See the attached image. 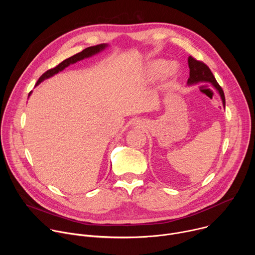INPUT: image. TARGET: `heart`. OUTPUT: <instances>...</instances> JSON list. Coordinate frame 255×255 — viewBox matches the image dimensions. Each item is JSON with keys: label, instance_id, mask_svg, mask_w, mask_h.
<instances>
[{"label": "heart", "instance_id": "b5f03b06", "mask_svg": "<svg viewBox=\"0 0 255 255\" xmlns=\"http://www.w3.org/2000/svg\"><path fill=\"white\" fill-rule=\"evenodd\" d=\"M168 65V62L166 60H163V59H159V60H156L154 61L153 63H151L148 67V70H147V74L148 76L151 78V79H154V78H157L159 76H161L164 70L166 69ZM168 74L169 75H172L174 74V70H173V67H169L168 69Z\"/></svg>", "mask_w": 255, "mask_h": 255}]
</instances>
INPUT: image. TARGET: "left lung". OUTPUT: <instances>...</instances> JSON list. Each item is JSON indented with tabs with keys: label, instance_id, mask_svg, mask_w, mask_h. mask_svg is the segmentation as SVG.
Wrapping results in <instances>:
<instances>
[{
	"label": "left lung",
	"instance_id": "left-lung-1",
	"mask_svg": "<svg viewBox=\"0 0 255 255\" xmlns=\"http://www.w3.org/2000/svg\"><path fill=\"white\" fill-rule=\"evenodd\" d=\"M188 63L190 67V78L188 80V85L192 86L200 83H210L217 90V92L219 93L223 102V106L225 108L224 92L222 88L219 86V84L217 83L211 69L203 61L197 60L193 56H189Z\"/></svg>",
	"mask_w": 255,
	"mask_h": 255
}]
</instances>
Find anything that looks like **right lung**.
Masks as SVG:
<instances>
[{"mask_svg":"<svg viewBox=\"0 0 255 255\" xmlns=\"http://www.w3.org/2000/svg\"><path fill=\"white\" fill-rule=\"evenodd\" d=\"M107 46H108V44H105V43L99 44V45H96V46H91V47H88V48L84 49V50H83L82 52H80V53H77V54H75V55H72V56L66 58L65 60H63L62 62H60L58 65H56L55 67H53V68L48 69L47 71H45L44 74L39 78V80L37 81V84H36V86L39 85V84H40L41 82H43L44 80H46V79H48V78H50V77H52V76L58 74L59 71L63 70V69H64L65 67H67L68 65L74 64V63H76L77 61L83 60V59H85V58L91 57V56H93V55H95V54L101 52V51L104 50ZM30 94H31V93H30ZM30 94H29V96H30Z\"/></svg>","mask_w":255,"mask_h":255,"instance_id":"obj_1","label":"right lung"}]
</instances>
